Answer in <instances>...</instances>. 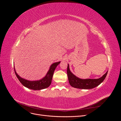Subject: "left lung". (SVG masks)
<instances>
[{
  "mask_svg": "<svg viewBox=\"0 0 121 121\" xmlns=\"http://www.w3.org/2000/svg\"><path fill=\"white\" fill-rule=\"evenodd\" d=\"M108 74V71L101 77L96 79H82L78 78L70 71L69 65L68 64L67 75L69 82L71 86L76 88L82 89H90L93 88L99 85L105 78Z\"/></svg>",
  "mask_w": 121,
  "mask_h": 121,
  "instance_id": "1",
  "label": "left lung"
}]
</instances>
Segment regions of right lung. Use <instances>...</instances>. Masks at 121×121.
Listing matches in <instances>:
<instances>
[{
    "mask_svg": "<svg viewBox=\"0 0 121 121\" xmlns=\"http://www.w3.org/2000/svg\"><path fill=\"white\" fill-rule=\"evenodd\" d=\"M60 63V61H58L52 64L50 67L49 71L47 72L44 77L41 80H37V81H29V80H25L22 78H21L19 75H18V74L16 72L14 67V70L17 79H19L20 82L23 84V86L29 89L35 90H39L46 88L48 87L50 85L51 83H52L54 71L56 67L57 66V65H59Z\"/></svg>",
    "mask_w": 121,
    "mask_h": 121,
    "instance_id": "1",
    "label": "right lung"
}]
</instances>
